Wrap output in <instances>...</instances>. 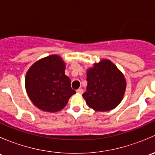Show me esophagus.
Instances as JSON below:
<instances>
[{"label":"esophagus","instance_id":"obj_1","mask_svg":"<svg viewBox=\"0 0 155 155\" xmlns=\"http://www.w3.org/2000/svg\"><path fill=\"white\" fill-rule=\"evenodd\" d=\"M76 93L79 94H82L83 93V90L82 88H79L78 90H76Z\"/></svg>","mask_w":155,"mask_h":155}]
</instances>
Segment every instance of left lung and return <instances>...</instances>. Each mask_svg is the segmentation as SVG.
<instances>
[{"label":"left lung","mask_w":155,"mask_h":155,"mask_svg":"<svg viewBox=\"0 0 155 155\" xmlns=\"http://www.w3.org/2000/svg\"><path fill=\"white\" fill-rule=\"evenodd\" d=\"M86 91L82 94L89 107L99 112L115 109L121 103L126 90L123 73L108 59L95 63L87 70Z\"/></svg>","instance_id":"left-lung-1"}]
</instances>
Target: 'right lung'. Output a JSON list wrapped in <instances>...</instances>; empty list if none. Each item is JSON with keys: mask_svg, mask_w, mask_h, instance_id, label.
I'll use <instances>...</instances> for the list:
<instances>
[{"mask_svg": "<svg viewBox=\"0 0 155 155\" xmlns=\"http://www.w3.org/2000/svg\"><path fill=\"white\" fill-rule=\"evenodd\" d=\"M64 70V61L57 54L43 58L29 68L25 76L26 91L37 108L46 112H58L76 94Z\"/></svg>", "mask_w": 155, "mask_h": 155, "instance_id": "add662e5", "label": "right lung"}]
</instances>
